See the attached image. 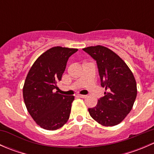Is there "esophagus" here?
<instances>
[{
    "label": "esophagus",
    "instance_id": "1",
    "mask_svg": "<svg viewBox=\"0 0 154 154\" xmlns=\"http://www.w3.org/2000/svg\"><path fill=\"white\" fill-rule=\"evenodd\" d=\"M78 97H81V98H86V97H87V95H83V94H79Z\"/></svg>",
    "mask_w": 154,
    "mask_h": 154
}]
</instances>
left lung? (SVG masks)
I'll list each match as a JSON object with an SVG mask.
<instances>
[{"label":"left lung","mask_w":154,"mask_h":154,"mask_svg":"<svg viewBox=\"0 0 154 154\" xmlns=\"http://www.w3.org/2000/svg\"><path fill=\"white\" fill-rule=\"evenodd\" d=\"M94 60L99 71L105 95L94 108L88 109L91 117L100 125L112 127L120 124L133 108L137 95L133 72L119 55L104 46L83 48Z\"/></svg>","instance_id":"8db88e82"}]
</instances>
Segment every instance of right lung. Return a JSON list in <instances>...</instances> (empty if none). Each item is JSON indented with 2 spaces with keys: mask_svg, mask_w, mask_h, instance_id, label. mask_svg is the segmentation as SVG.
Here are the masks:
<instances>
[{
  "mask_svg": "<svg viewBox=\"0 0 154 154\" xmlns=\"http://www.w3.org/2000/svg\"><path fill=\"white\" fill-rule=\"evenodd\" d=\"M76 48H51L38 57L29 69L23 97L27 109L35 123L43 129L56 130L68 122L74 96L55 91L66 69L68 58Z\"/></svg>",
  "mask_w": 154,
  "mask_h": 154,
  "instance_id": "add662e5",
  "label": "right lung"
}]
</instances>
